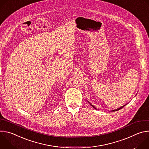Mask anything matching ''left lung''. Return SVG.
<instances>
[{
  "label": "left lung",
  "instance_id": "obj_1",
  "mask_svg": "<svg viewBox=\"0 0 149 149\" xmlns=\"http://www.w3.org/2000/svg\"><path fill=\"white\" fill-rule=\"evenodd\" d=\"M88 102H89V103H90V105H91V106H92V107H94V109H96V108H95V107H94V105H92V104H91V103H90V102H89V101H88ZM125 105H126V104H125ZM125 105H123V106H122V107H120V108H118V109H116V110H113V111H118V110H120V109H122V108H123V107H124V106H125Z\"/></svg>",
  "mask_w": 149,
  "mask_h": 149
}]
</instances>
